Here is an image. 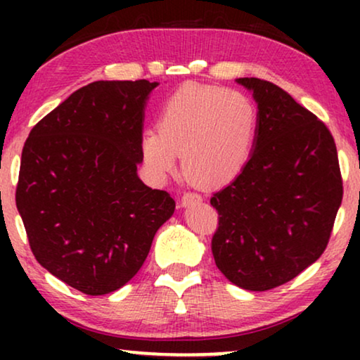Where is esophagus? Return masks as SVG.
Wrapping results in <instances>:
<instances>
[{
    "instance_id": "esophagus-1",
    "label": "esophagus",
    "mask_w": 360,
    "mask_h": 360,
    "mask_svg": "<svg viewBox=\"0 0 360 360\" xmlns=\"http://www.w3.org/2000/svg\"><path fill=\"white\" fill-rule=\"evenodd\" d=\"M181 206L184 208H186V206L190 205H195V203H201V196L196 195V193H185L184 196H181Z\"/></svg>"
}]
</instances>
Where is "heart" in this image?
<instances>
[{
	"mask_svg": "<svg viewBox=\"0 0 360 360\" xmlns=\"http://www.w3.org/2000/svg\"><path fill=\"white\" fill-rule=\"evenodd\" d=\"M259 116L243 91L186 85L160 108L157 129L141 136V154L152 180L176 170V155L190 179L206 186L233 181L252 155Z\"/></svg>",
	"mask_w": 360,
	"mask_h": 360,
	"instance_id": "b5f03b06",
	"label": "heart"
}]
</instances>
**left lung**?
I'll list each match as a JSON object with an SVG mask.
<instances>
[{
	"label": "left lung",
	"instance_id": "1",
	"mask_svg": "<svg viewBox=\"0 0 360 360\" xmlns=\"http://www.w3.org/2000/svg\"><path fill=\"white\" fill-rule=\"evenodd\" d=\"M257 103V137L244 170L211 205L216 267L250 292L283 285L321 257L342 201L331 132L287 91L238 78Z\"/></svg>",
	"mask_w": 360,
	"mask_h": 360
}]
</instances>
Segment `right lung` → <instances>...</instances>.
<instances>
[{
	"label": "right lung",
	"mask_w": 360,
	"mask_h": 360,
	"mask_svg": "<svg viewBox=\"0 0 360 360\" xmlns=\"http://www.w3.org/2000/svg\"><path fill=\"white\" fill-rule=\"evenodd\" d=\"M157 82L100 80L32 127L16 206L34 257L86 295L126 285L175 201L137 175L144 110Z\"/></svg>",
	"instance_id": "add662e5"
}]
</instances>
